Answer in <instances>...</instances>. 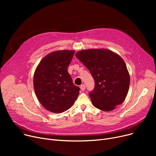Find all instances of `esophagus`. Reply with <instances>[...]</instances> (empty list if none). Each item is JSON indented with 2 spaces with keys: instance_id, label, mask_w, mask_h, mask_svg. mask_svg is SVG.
I'll return each instance as SVG.
<instances>
[{
  "instance_id": "esophagus-1",
  "label": "esophagus",
  "mask_w": 156,
  "mask_h": 156,
  "mask_svg": "<svg viewBox=\"0 0 156 156\" xmlns=\"http://www.w3.org/2000/svg\"><path fill=\"white\" fill-rule=\"evenodd\" d=\"M80 88H81V90H82V91L85 90V85L84 84L81 85L80 86Z\"/></svg>"
}]
</instances>
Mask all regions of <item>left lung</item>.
<instances>
[{"mask_svg": "<svg viewBox=\"0 0 156 156\" xmlns=\"http://www.w3.org/2000/svg\"><path fill=\"white\" fill-rule=\"evenodd\" d=\"M76 57L94 79L95 88L89 93L94 107L110 111L123 102L129 89V75L124 60L118 54L97 48L80 51Z\"/></svg>", "mask_w": 156, "mask_h": 156, "instance_id": "left-lung-1", "label": "left lung"}]
</instances>
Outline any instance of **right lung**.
Here are the masks:
<instances>
[{
    "instance_id": "1",
    "label": "right lung",
    "mask_w": 156,
    "mask_h": 156,
    "mask_svg": "<svg viewBox=\"0 0 156 156\" xmlns=\"http://www.w3.org/2000/svg\"><path fill=\"white\" fill-rule=\"evenodd\" d=\"M74 51H57L41 60L34 76V90L40 104L47 110L61 113L75 103L80 88L74 85L68 71Z\"/></svg>"
}]
</instances>
